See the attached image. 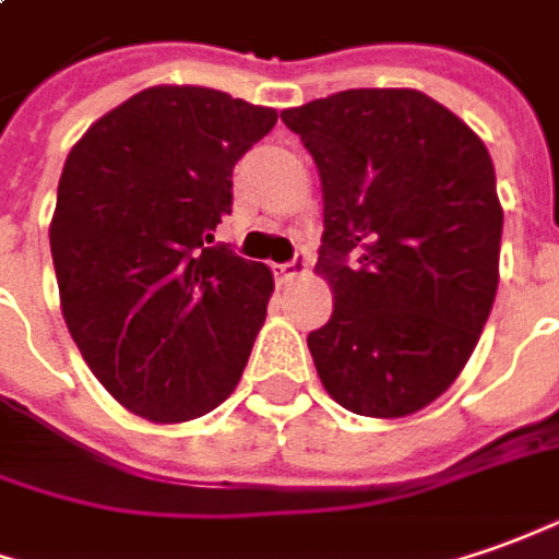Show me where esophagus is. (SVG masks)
<instances>
[{
  "mask_svg": "<svg viewBox=\"0 0 559 559\" xmlns=\"http://www.w3.org/2000/svg\"><path fill=\"white\" fill-rule=\"evenodd\" d=\"M275 275H278L281 281H294L302 278V275H309V257H306V253H296L290 263L275 265Z\"/></svg>",
  "mask_w": 559,
  "mask_h": 559,
  "instance_id": "1",
  "label": "esophagus"
}]
</instances>
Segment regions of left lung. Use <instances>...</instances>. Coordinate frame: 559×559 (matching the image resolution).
I'll use <instances>...</instances> for the list:
<instances>
[{"label": "left lung", "mask_w": 559, "mask_h": 559, "mask_svg": "<svg viewBox=\"0 0 559 559\" xmlns=\"http://www.w3.org/2000/svg\"><path fill=\"white\" fill-rule=\"evenodd\" d=\"M324 192L314 272L333 314L309 333L328 394L397 419L468 364L499 287L502 204L484 140L413 88H352L284 109Z\"/></svg>", "instance_id": "8db88e82"}]
</instances>
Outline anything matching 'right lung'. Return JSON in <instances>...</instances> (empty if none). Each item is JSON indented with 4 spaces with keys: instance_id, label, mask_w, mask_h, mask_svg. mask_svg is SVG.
<instances>
[{
    "instance_id": "obj_1",
    "label": "right lung",
    "mask_w": 559,
    "mask_h": 559,
    "mask_svg": "<svg viewBox=\"0 0 559 559\" xmlns=\"http://www.w3.org/2000/svg\"><path fill=\"white\" fill-rule=\"evenodd\" d=\"M278 121L199 85H155L67 155L51 216L60 309L91 373L150 423L229 397L275 290L269 265L214 245L231 168Z\"/></svg>"
}]
</instances>
